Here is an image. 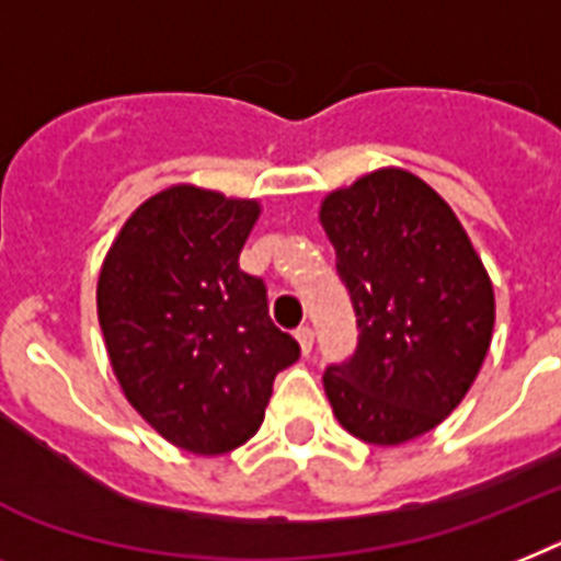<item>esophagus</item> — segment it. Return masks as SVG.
<instances>
[{"label":"esophagus","mask_w":561,"mask_h":561,"mask_svg":"<svg viewBox=\"0 0 561 561\" xmlns=\"http://www.w3.org/2000/svg\"><path fill=\"white\" fill-rule=\"evenodd\" d=\"M295 337H298V344H300V353L309 355L312 353V344H314V332L309 330V327H300L298 332H295Z\"/></svg>","instance_id":"34e87169"}]
</instances>
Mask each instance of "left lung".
Segmentation results:
<instances>
[{
  "instance_id": "1",
  "label": "left lung",
  "mask_w": 561,
  "mask_h": 561,
  "mask_svg": "<svg viewBox=\"0 0 561 561\" xmlns=\"http://www.w3.org/2000/svg\"><path fill=\"white\" fill-rule=\"evenodd\" d=\"M321 226L350 291L358 346L330 364L335 419L369 444H404L461 404L490 350L496 300L453 208L410 171L332 192Z\"/></svg>"
}]
</instances>
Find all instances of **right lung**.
<instances>
[{"label": "right lung", "mask_w": 561, "mask_h": 561, "mask_svg": "<svg viewBox=\"0 0 561 561\" xmlns=\"http://www.w3.org/2000/svg\"><path fill=\"white\" fill-rule=\"evenodd\" d=\"M257 203L171 186L125 220L96 284V314L125 398L197 456L257 433L298 341L270 318L266 284L240 270Z\"/></svg>", "instance_id": "1"}]
</instances>
